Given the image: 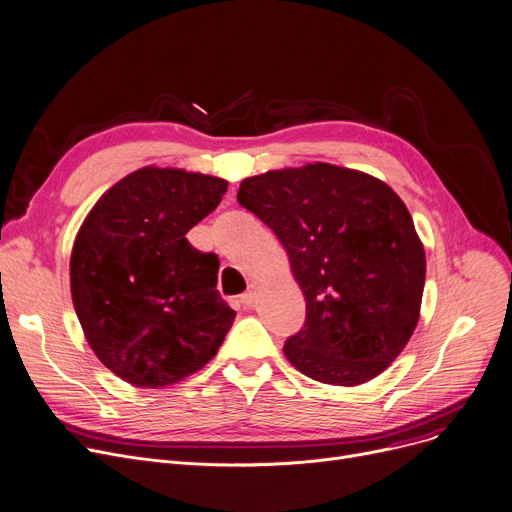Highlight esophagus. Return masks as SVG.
<instances>
[{
	"mask_svg": "<svg viewBox=\"0 0 512 512\" xmlns=\"http://www.w3.org/2000/svg\"><path fill=\"white\" fill-rule=\"evenodd\" d=\"M258 291H260V283L258 281H250L248 291L241 296V304L243 306H254L256 300H258Z\"/></svg>",
	"mask_w": 512,
	"mask_h": 512,
	"instance_id": "esophagus-1",
	"label": "esophagus"
}]
</instances>
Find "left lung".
Wrapping results in <instances>:
<instances>
[{
  "label": "left lung",
  "mask_w": 512,
  "mask_h": 512,
  "mask_svg": "<svg viewBox=\"0 0 512 512\" xmlns=\"http://www.w3.org/2000/svg\"><path fill=\"white\" fill-rule=\"evenodd\" d=\"M237 202L277 235L306 300L285 358L329 385L381 375L415 333L425 287L423 241L398 193L314 162L243 179Z\"/></svg>",
  "instance_id": "obj_1"
}]
</instances>
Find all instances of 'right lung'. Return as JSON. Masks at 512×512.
I'll list each match as a JSON object with an SVG mask.
<instances>
[{
	"label": "right lung",
	"mask_w": 512,
	"mask_h": 512,
	"mask_svg": "<svg viewBox=\"0 0 512 512\" xmlns=\"http://www.w3.org/2000/svg\"><path fill=\"white\" fill-rule=\"evenodd\" d=\"M227 187L221 177L143 166L95 202L72 243L70 296L83 335L135 387L198 373L235 321L214 289L216 256L185 239Z\"/></svg>",
	"instance_id": "1"
}]
</instances>
